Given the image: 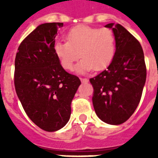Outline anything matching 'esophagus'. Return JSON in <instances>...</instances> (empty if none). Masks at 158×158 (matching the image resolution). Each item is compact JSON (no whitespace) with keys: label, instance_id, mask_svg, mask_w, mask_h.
<instances>
[{"label":"esophagus","instance_id":"34e87169","mask_svg":"<svg viewBox=\"0 0 158 158\" xmlns=\"http://www.w3.org/2000/svg\"><path fill=\"white\" fill-rule=\"evenodd\" d=\"M80 80H81L82 83H89V79H82V78H80Z\"/></svg>","mask_w":158,"mask_h":158}]
</instances>
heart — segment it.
I'll use <instances>...</instances> for the list:
<instances>
[{"label": "heart", "mask_w": 158, "mask_h": 158, "mask_svg": "<svg viewBox=\"0 0 158 158\" xmlns=\"http://www.w3.org/2000/svg\"><path fill=\"white\" fill-rule=\"evenodd\" d=\"M66 40L56 41L53 45L55 55L64 69H73L80 55L82 59L75 68L78 73L94 68L98 71L110 64L115 55V36L109 28L75 26L67 33Z\"/></svg>", "instance_id": "heart-1"}]
</instances>
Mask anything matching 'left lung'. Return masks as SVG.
<instances>
[{"label": "left lung", "mask_w": 158, "mask_h": 158, "mask_svg": "<svg viewBox=\"0 0 158 158\" xmlns=\"http://www.w3.org/2000/svg\"><path fill=\"white\" fill-rule=\"evenodd\" d=\"M115 36V52L107 69L90 79L93 104L99 119L120 125L133 115L146 82V65L139 41L119 23H108Z\"/></svg>", "instance_id": "obj_1"}]
</instances>
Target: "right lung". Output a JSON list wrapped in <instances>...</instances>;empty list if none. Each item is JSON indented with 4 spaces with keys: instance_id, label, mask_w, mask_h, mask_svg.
Returning a JSON list of instances; mask_svg holds the SVG:
<instances>
[{
    "instance_id": "add662e5",
    "label": "right lung",
    "mask_w": 158,
    "mask_h": 158,
    "mask_svg": "<svg viewBox=\"0 0 158 158\" xmlns=\"http://www.w3.org/2000/svg\"><path fill=\"white\" fill-rule=\"evenodd\" d=\"M63 23L38 26L21 43L15 61V87L19 101L32 121L48 132L69 121L70 104L81 84L67 73L53 51L57 29Z\"/></svg>"
}]
</instances>
